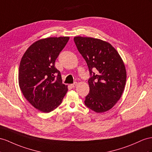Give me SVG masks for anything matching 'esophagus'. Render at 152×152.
Instances as JSON below:
<instances>
[{
    "label": "esophagus",
    "mask_w": 152,
    "mask_h": 152,
    "mask_svg": "<svg viewBox=\"0 0 152 152\" xmlns=\"http://www.w3.org/2000/svg\"><path fill=\"white\" fill-rule=\"evenodd\" d=\"M77 82H75L74 83L71 84V86L72 88H75V87H76L77 86Z\"/></svg>",
    "instance_id": "34e87169"
}]
</instances>
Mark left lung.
Masks as SVG:
<instances>
[{"label":"left lung","mask_w":152,"mask_h":152,"mask_svg":"<svg viewBox=\"0 0 152 152\" xmlns=\"http://www.w3.org/2000/svg\"><path fill=\"white\" fill-rule=\"evenodd\" d=\"M74 41L91 75L85 105L97 113L109 110L121 98L125 86L126 71L121 57L110 43L101 39L75 37Z\"/></svg>","instance_id":"1"}]
</instances>
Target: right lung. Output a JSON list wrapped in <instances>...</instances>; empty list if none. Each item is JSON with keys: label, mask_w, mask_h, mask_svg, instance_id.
Wrapping results in <instances>:
<instances>
[{"label": "right lung", "mask_w": 152, "mask_h": 152, "mask_svg": "<svg viewBox=\"0 0 152 152\" xmlns=\"http://www.w3.org/2000/svg\"><path fill=\"white\" fill-rule=\"evenodd\" d=\"M69 40V37L40 39L29 47L21 59L19 87L29 103L42 112L56 108L68 91L54 63Z\"/></svg>", "instance_id": "obj_1"}]
</instances>
